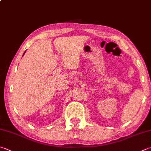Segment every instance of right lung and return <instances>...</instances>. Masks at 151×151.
Wrapping results in <instances>:
<instances>
[{
  "mask_svg": "<svg viewBox=\"0 0 151 151\" xmlns=\"http://www.w3.org/2000/svg\"><path fill=\"white\" fill-rule=\"evenodd\" d=\"M26 53V51L25 52H24V53Z\"/></svg>",
  "mask_w": 151,
  "mask_h": 151,
  "instance_id": "1",
  "label": "right lung"
}]
</instances>
